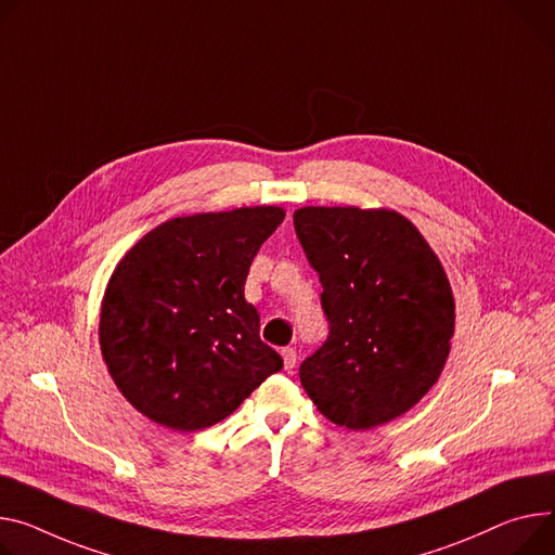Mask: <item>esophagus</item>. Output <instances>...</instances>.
<instances>
[{
  "label": "esophagus",
  "mask_w": 555,
  "mask_h": 555,
  "mask_svg": "<svg viewBox=\"0 0 555 555\" xmlns=\"http://www.w3.org/2000/svg\"><path fill=\"white\" fill-rule=\"evenodd\" d=\"M282 360H284V369L291 373L295 369V362H297L295 349H282Z\"/></svg>",
  "instance_id": "esophagus-1"
}]
</instances>
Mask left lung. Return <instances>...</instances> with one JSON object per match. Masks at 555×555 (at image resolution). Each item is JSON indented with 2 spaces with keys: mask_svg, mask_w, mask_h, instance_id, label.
<instances>
[{
  "mask_svg": "<svg viewBox=\"0 0 555 555\" xmlns=\"http://www.w3.org/2000/svg\"><path fill=\"white\" fill-rule=\"evenodd\" d=\"M293 227L322 284L324 345L300 364L309 398L360 431L422 400L451 349L455 305L444 269L393 210L307 206Z\"/></svg>",
  "mask_w": 555,
  "mask_h": 555,
  "instance_id": "left-lung-1",
  "label": "left lung"
}]
</instances>
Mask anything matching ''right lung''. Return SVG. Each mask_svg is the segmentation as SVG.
Listing matches in <instances>:
<instances>
[{
    "label": "right lung",
    "mask_w": 555,
    "mask_h": 555,
    "mask_svg": "<svg viewBox=\"0 0 555 555\" xmlns=\"http://www.w3.org/2000/svg\"><path fill=\"white\" fill-rule=\"evenodd\" d=\"M282 220L278 206L176 218L124 255L102 302L100 345L115 385L146 417L206 429L282 369L244 300L250 262Z\"/></svg>",
    "instance_id": "right-lung-1"
}]
</instances>
